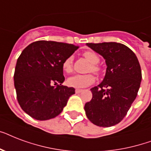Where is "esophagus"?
<instances>
[{
    "label": "esophagus",
    "instance_id": "1",
    "mask_svg": "<svg viewBox=\"0 0 151 151\" xmlns=\"http://www.w3.org/2000/svg\"><path fill=\"white\" fill-rule=\"evenodd\" d=\"M81 92H82V90L81 89H76L75 90L76 93H81Z\"/></svg>",
    "mask_w": 151,
    "mask_h": 151
}]
</instances>
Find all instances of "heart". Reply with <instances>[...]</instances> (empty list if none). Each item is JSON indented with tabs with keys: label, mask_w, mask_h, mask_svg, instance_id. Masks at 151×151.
<instances>
[{
	"label": "heart",
	"mask_w": 151,
	"mask_h": 151,
	"mask_svg": "<svg viewBox=\"0 0 151 151\" xmlns=\"http://www.w3.org/2000/svg\"><path fill=\"white\" fill-rule=\"evenodd\" d=\"M83 55L88 61L92 63L89 68V72H93L96 74H99L101 73V68L98 66L99 62V55L96 52L92 51H86L83 53ZM73 56L67 57L63 61L62 66L64 72L71 73L73 70ZM96 81V78L92 74H86V75H73L69 78L66 81V84L68 86L75 88H82L92 85Z\"/></svg>",
	"instance_id": "1"
}]
</instances>
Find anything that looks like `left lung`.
Wrapping results in <instances>:
<instances>
[{"label":"left lung","instance_id":"obj_1","mask_svg":"<svg viewBox=\"0 0 151 151\" xmlns=\"http://www.w3.org/2000/svg\"><path fill=\"white\" fill-rule=\"evenodd\" d=\"M104 58L106 71L103 81L91 88L92 99L85 103L90 122L97 126L110 127L125 117L140 87L142 73L137 57L123 44H86Z\"/></svg>","mask_w":151,"mask_h":151}]
</instances>
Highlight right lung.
<instances>
[{"mask_svg": "<svg viewBox=\"0 0 151 151\" xmlns=\"http://www.w3.org/2000/svg\"><path fill=\"white\" fill-rule=\"evenodd\" d=\"M78 48L66 43L38 41L22 51L15 66L14 85L20 106L30 117L39 121L54 118L75 93L73 88L62 85L65 80L62 64Z\"/></svg>", "mask_w": 151, "mask_h": 151, "instance_id": "add662e5", "label": "right lung"}]
</instances>
